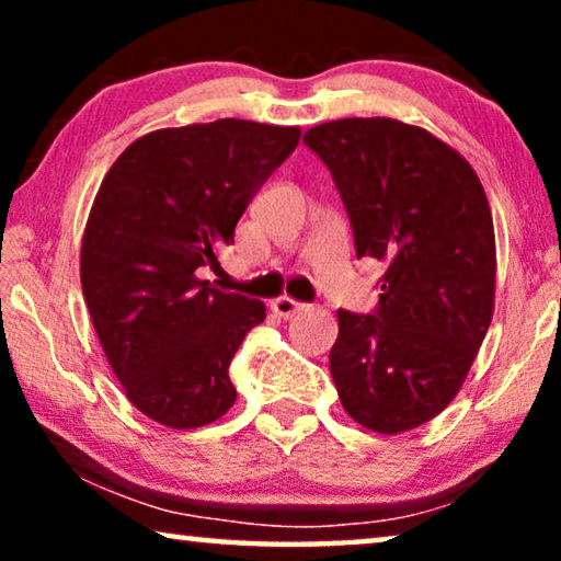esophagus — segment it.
<instances>
[{
    "label": "esophagus",
    "mask_w": 561,
    "mask_h": 561,
    "mask_svg": "<svg viewBox=\"0 0 561 561\" xmlns=\"http://www.w3.org/2000/svg\"><path fill=\"white\" fill-rule=\"evenodd\" d=\"M271 309L278 313V317L290 319V317H296V313L304 309V304H298L296 298H290V296H280V298H275V301L271 304Z\"/></svg>",
    "instance_id": "1"
}]
</instances>
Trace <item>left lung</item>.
Instances as JSON below:
<instances>
[{
  "instance_id": "8db88e82",
  "label": "left lung",
  "mask_w": 561,
  "mask_h": 561,
  "mask_svg": "<svg viewBox=\"0 0 561 561\" xmlns=\"http://www.w3.org/2000/svg\"><path fill=\"white\" fill-rule=\"evenodd\" d=\"M304 142L332 171L357 257L386 263L378 311H336V393L359 426L411 432L455 401L493 319L485 188L455 148L390 117L324 122Z\"/></svg>"
}]
</instances>
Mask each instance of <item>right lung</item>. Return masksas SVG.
<instances>
[{"mask_svg":"<svg viewBox=\"0 0 561 561\" xmlns=\"http://www.w3.org/2000/svg\"><path fill=\"white\" fill-rule=\"evenodd\" d=\"M301 127L217 119L165 127L106 171L81 240V288L127 401L168 428L232 409L229 363L265 304L214 288L204 265L234 244L252 196Z\"/></svg>","mask_w":561,"mask_h":561,"instance_id":"right-lung-1","label":"right lung"}]
</instances>
